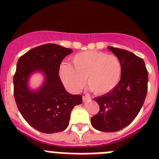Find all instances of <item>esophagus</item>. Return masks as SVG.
Segmentation results:
<instances>
[{"label": "esophagus", "instance_id": "1", "mask_svg": "<svg viewBox=\"0 0 159 159\" xmlns=\"http://www.w3.org/2000/svg\"><path fill=\"white\" fill-rule=\"evenodd\" d=\"M90 99H91V98H89V97H87V96H83V101H84V102H86V101L89 100Z\"/></svg>", "mask_w": 159, "mask_h": 159}]
</instances>
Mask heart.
Masks as SVG:
<instances>
[{"instance_id": "1", "label": "heart", "mask_w": 159, "mask_h": 159, "mask_svg": "<svg viewBox=\"0 0 159 159\" xmlns=\"http://www.w3.org/2000/svg\"><path fill=\"white\" fill-rule=\"evenodd\" d=\"M71 64L60 66L59 75L71 92L80 91L86 83L96 95H104L115 89L122 75V64L114 55L97 51L75 54Z\"/></svg>"}]
</instances>
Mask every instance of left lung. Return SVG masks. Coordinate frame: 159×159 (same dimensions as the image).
<instances>
[{"label": "left lung", "mask_w": 159, "mask_h": 159, "mask_svg": "<svg viewBox=\"0 0 159 159\" xmlns=\"http://www.w3.org/2000/svg\"><path fill=\"white\" fill-rule=\"evenodd\" d=\"M122 64L120 81L109 93L95 98L99 111L91 119L94 128L115 132L127 127L143 107L147 93L148 72L143 59L134 53L107 47Z\"/></svg>", "instance_id": "1"}]
</instances>
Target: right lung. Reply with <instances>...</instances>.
Here are the masks:
<instances>
[{"mask_svg":"<svg viewBox=\"0 0 159 159\" xmlns=\"http://www.w3.org/2000/svg\"><path fill=\"white\" fill-rule=\"evenodd\" d=\"M72 49L46 43L31 49L20 57L13 77L14 97L18 110L31 127L46 134L63 131L69 124L74 107L83 102L80 95H71L59 76L61 61ZM44 76L42 85H29L35 73Z\"/></svg>","mask_w":159,"mask_h":159,"instance_id":"obj_1","label":"right lung"}]
</instances>
